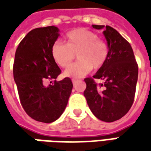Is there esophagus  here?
<instances>
[{
	"label": "esophagus",
	"instance_id": "1",
	"mask_svg": "<svg viewBox=\"0 0 151 151\" xmlns=\"http://www.w3.org/2000/svg\"><path fill=\"white\" fill-rule=\"evenodd\" d=\"M76 82H77V80H76V79H72V83L74 85L76 84Z\"/></svg>",
	"mask_w": 151,
	"mask_h": 151
}]
</instances>
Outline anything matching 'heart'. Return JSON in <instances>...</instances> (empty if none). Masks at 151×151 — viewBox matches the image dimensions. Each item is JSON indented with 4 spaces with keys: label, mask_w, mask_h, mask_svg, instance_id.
<instances>
[{
    "label": "heart",
    "mask_w": 151,
    "mask_h": 151,
    "mask_svg": "<svg viewBox=\"0 0 151 151\" xmlns=\"http://www.w3.org/2000/svg\"><path fill=\"white\" fill-rule=\"evenodd\" d=\"M66 44L57 41L53 44L51 55L55 62L60 67H67L74 60L76 61L67 68L65 75L70 78H81L94 69L104 65L108 57V46L98 38L96 32L86 28H77L65 36Z\"/></svg>",
    "instance_id": "obj_1"
}]
</instances>
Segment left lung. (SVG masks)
Here are the masks:
<instances>
[{
  "mask_svg": "<svg viewBox=\"0 0 151 151\" xmlns=\"http://www.w3.org/2000/svg\"><path fill=\"white\" fill-rule=\"evenodd\" d=\"M92 27L104 28L108 57L92 78L84 80L86 84L84 96L96 118L111 123L123 118L132 107L138 81V65L131 45L117 30L103 25H92ZM94 78H101L104 83L97 85Z\"/></svg>",
  "mask_w": 151,
  "mask_h": 151,
  "instance_id": "1",
  "label": "left lung"
}]
</instances>
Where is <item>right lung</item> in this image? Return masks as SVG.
Listing matches in <instances>:
<instances>
[{"mask_svg":"<svg viewBox=\"0 0 151 151\" xmlns=\"http://www.w3.org/2000/svg\"><path fill=\"white\" fill-rule=\"evenodd\" d=\"M59 31L55 26L32 29L20 42L13 64L14 81L24 111L34 120L46 124L60 117L73 87L68 77L56 81L61 70L53 60L51 49ZM48 79L55 81L45 86Z\"/></svg>","mask_w":151,"mask_h":151,"instance_id":"right-lung-1","label":"right lung"}]
</instances>
